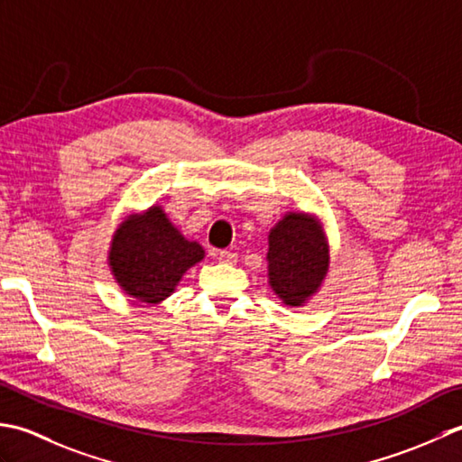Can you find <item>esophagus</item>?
<instances>
[{"label":"esophagus","instance_id":"obj_1","mask_svg":"<svg viewBox=\"0 0 462 462\" xmlns=\"http://www.w3.org/2000/svg\"><path fill=\"white\" fill-rule=\"evenodd\" d=\"M219 261H221V263H227V265H235V263H237V253H233V251H221V253H219Z\"/></svg>","mask_w":462,"mask_h":462}]
</instances>
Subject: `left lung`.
<instances>
[{"label": "left lung", "mask_w": 462, "mask_h": 462, "mask_svg": "<svg viewBox=\"0 0 462 462\" xmlns=\"http://www.w3.org/2000/svg\"><path fill=\"white\" fill-rule=\"evenodd\" d=\"M267 277L283 305H307L323 287L331 265V247L321 219L313 213L289 211L269 231Z\"/></svg>", "instance_id": "left-lung-1"}]
</instances>
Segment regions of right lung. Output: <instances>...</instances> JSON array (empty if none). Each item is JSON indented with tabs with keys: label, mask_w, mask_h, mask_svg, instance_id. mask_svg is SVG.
<instances>
[{
	"label": "right lung",
	"mask_w": 462,
	"mask_h": 462,
	"mask_svg": "<svg viewBox=\"0 0 462 462\" xmlns=\"http://www.w3.org/2000/svg\"><path fill=\"white\" fill-rule=\"evenodd\" d=\"M205 259L197 241L183 237L162 205L129 213L113 233L107 265L127 297L159 305L175 293L187 271Z\"/></svg>",
	"instance_id": "add662e5"
}]
</instances>
